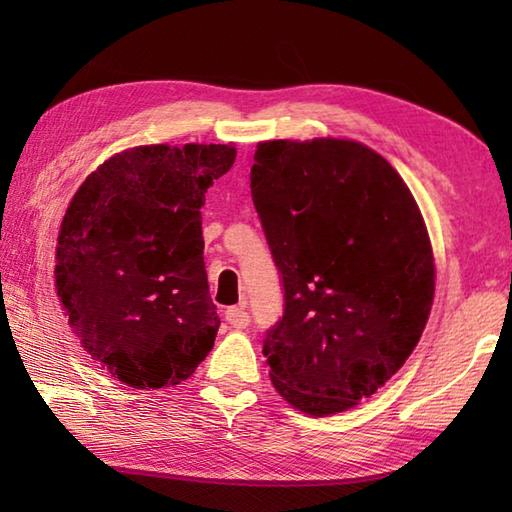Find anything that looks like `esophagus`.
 I'll list each match as a JSON object with an SVG mask.
<instances>
[{"label":"esophagus","mask_w":512,"mask_h":512,"mask_svg":"<svg viewBox=\"0 0 512 512\" xmlns=\"http://www.w3.org/2000/svg\"><path fill=\"white\" fill-rule=\"evenodd\" d=\"M225 320H228V323H230L232 327H237V329L248 327V325H250V314L246 311V305L230 307L228 311H225Z\"/></svg>","instance_id":"34e87169"}]
</instances>
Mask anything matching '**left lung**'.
Returning a JSON list of instances; mask_svg holds the SVG:
<instances>
[{
  "label": "left lung",
  "instance_id": "left-lung-1",
  "mask_svg": "<svg viewBox=\"0 0 512 512\" xmlns=\"http://www.w3.org/2000/svg\"><path fill=\"white\" fill-rule=\"evenodd\" d=\"M250 194L284 289L264 357L309 415L352 409L418 345L433 302L422 214L391 164L350 140L262 142Z\"/></svg>",
  "mask_w": 512,
  "mask_h": 512
}]
</instances>
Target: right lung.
I'll use <instances>...</instances> for the list:
<instances>
[{
    "label": "right lung",
    "mask_w": 512,
    "mask_h": 512,
    "mask_svg": "<svg viewBox=\"0 0 512 512\" xmlns=\"http://www.w3.org/2000/svg\"><path fill=\"white\" fill-rule=\"evenodd\" d=\"M232 144L135 146L85 178L56 248V291L83 348L133 388L185 381L221 320L203 264L201 207Z\"/></svg>",
    "instance_id": "add662e5"
}]
</instances>
